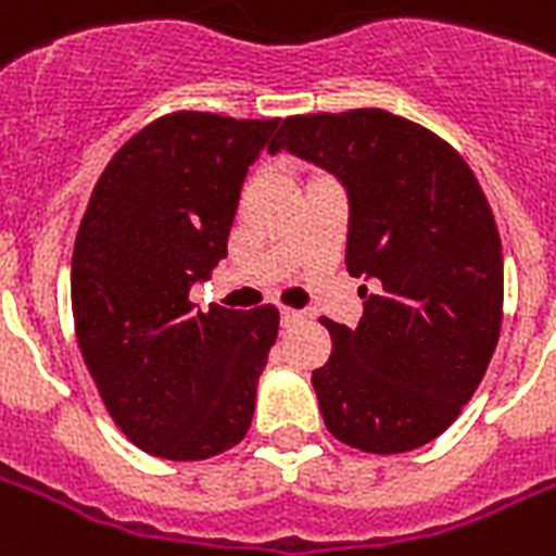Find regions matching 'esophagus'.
Here are the masks:
<instances>
[{
    "label": "esophagus",
    "mask_w": 556,
    "mask_h": 556,
    "mask_svg": "<svg viewBox=\"0 0 556 556\" xmlns=\"http://www.w3.org/2000/svg\"><path fill=\"white\" fill-rule=\"evenodd\" d=\"M279 320H282V327H294V324H300V320H303V312L282 309L279 312Z\"/></svg>",
    "instance_id": "1"
}]
</instances>
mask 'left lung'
Returning <instances> with one entry per match:
<instances>
[{
	"label": "left lung",
	"instance_id": "1",
	"mask_svg": "<svg viewBox=\"0 0 556 556\" xmlns=\"http://www.w3.org/2000/svg\"><path fill=\"white\" fill-rule=\"evenodd\" d=\"M330 170L348 191V270L365 312L312 371L324 425L368 454L442 435L483 380L501 336L504 256L483 188L463 155L382 109L286 117L270 152Z\"/></svg>",
	"mask_w": 556,
	"mask_h": 556
}]
</instances>
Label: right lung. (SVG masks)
Returning <instances> with one entry per match:
<instances>
[{
  "label": "right lung",
  "instance_id": "1",
  "mask_svg": "<svg viewBox=\"0 0 556 556\" xmlns=\"http://www.w3.org/2000/svg\"><path fill=\"white\" fill-rule=\"evenodd\" d=\"M277 129L164 114L90 194L70 279L76 339L114 425L152 456L208 459L250 430L279 312H197L188 291L226 258L247 170Z\"/></svg>",
  "mask_w": 556,
  "mask_h": 556
}]
</instances>
